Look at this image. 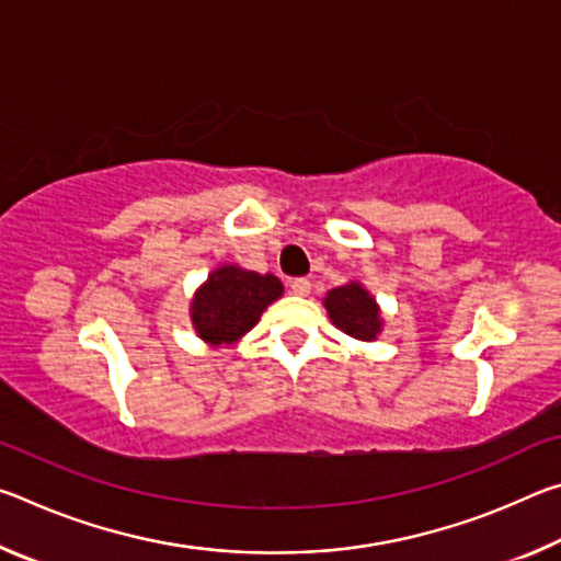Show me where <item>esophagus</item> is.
<instances>
[{
    "label": "esophagus",
    "mask_w": 561,
    "mask_h": 561,
    "mask_svg": "<svg viewBox=\"0 0 561 561\" xmlns=\"http://www.w3.org/2000/svg\"><path fill=\"white\" fill-rule=\"evenodd\" d=\"M289 289H291V294H297V297H307V294L311 291V282H309V279H304V277H299V279H291Z\"/></svg>",
    "instance_id": "obj_1"
}]
</instances>
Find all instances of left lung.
<instances>
[{
    "instance_id": "obj_1",
    "label": "left lung",
    "mask_w": 561,
    "mask_h": 561,
    "mask_svg": "<svg viewBox=\"0 0 561 561\" xmlns=\"http://www.w3.org/2000/svg\"><path fill=\"white\" fill-rule=\"evenodd\" d=\"M324 307L334 327H339L348 336L358 341H374L381 334V309H378L376 299L358 282H348L344 287L331 289L324 299Z\"/></svg>"
}]
</instances>
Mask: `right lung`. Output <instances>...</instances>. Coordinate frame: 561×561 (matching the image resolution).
I'll return each mask as SVG.
<instances>
[{
	"mask_svg": "<svg viewBox=\"0 0 561 561\" xmlns=\"http://www.w3.org/2000/svg\"><path fill=\"white\" fill-rule=\"evenodd\" d=\"M282 291V282L274 274L222 264L190 301L193 329L210 346L234 344L257 324L262 311L279 299Z\"/></svg>",
	"mask_w": 561,
	"mask_h": 561,
	"instance_id": "add662e5",
	"label": "right lung"
}]
</instances>
